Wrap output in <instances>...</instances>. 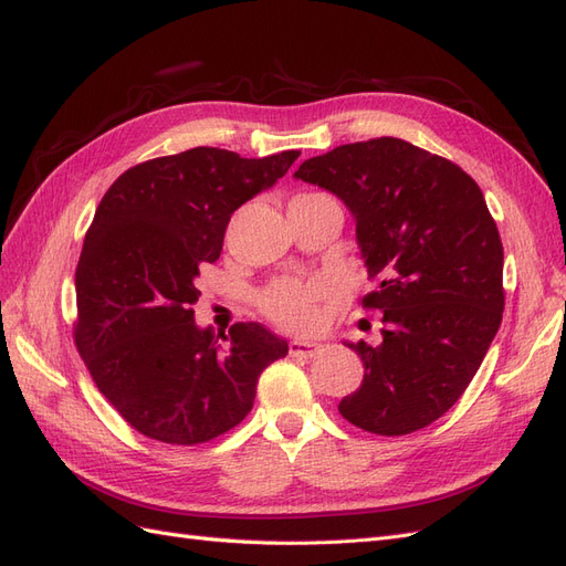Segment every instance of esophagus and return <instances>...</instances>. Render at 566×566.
I'll list each match as a JSON object with an SVG mask.
<instances>
[{"instance_id":"1","label":"esophagus","mask_w":566,"mask_h":566,"mask_svg":"<svg viewBox=\"0 0 566 566\" xmlns=\"http://www.w3.org/2000/svg\"><path fill=\"white\" fill-rule=\"evenodd\" d=\"M321 352H323V345H321V342H314V339H293V342H290V354H293V356L312 358Z\"/></svg>"}]
</instances>
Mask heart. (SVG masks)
Masks as SVG:
<instances>
[{
	"label": "heart",
	"instance_id": "obj_1",
	"mask_svg": "<svg viewBox=\"0 0 566 566\" xmlns=\"http://www.w3.org/2000/svg\"><path fill=\"white\" fill-rule=\"evenodd\" d=\"M325 293L323 281H281L262 295V310L287 328H310L316 300Z\"/></svg>",
	"mask_w": 566,
	"mask_h": 566
}]
</instances>
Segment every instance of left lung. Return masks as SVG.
<instances>
[{
    "label": "left lung",
    "mask_w": 566,
    "mask_h": 566,
    "mask_svg": "<svg viewBox=\"0 0 566 566\" xmlns=\"http://www.w3.org/2000/svg\"><path fill=\"white\" fill-rule=\"evenodd\" d=\"M337 196L378 290V345L352 342L364 380L339 413L373 434L422 430L460 399L503 318V243L482 188L394 136L337 146L293 175Z\"/></svg>",
    "instance_id": "obj_1"
}]
</instances>
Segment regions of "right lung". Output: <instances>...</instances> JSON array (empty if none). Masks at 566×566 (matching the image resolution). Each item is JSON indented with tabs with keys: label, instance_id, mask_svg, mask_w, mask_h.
I'll list each match as a JSON object with an SVG mask.
<instances>
[{
	"label": "right lung",
	"instance_id": "1",
	"mask_svg": "<svg viewBox=\"0 0 566 566\" xmlns=\"http://www.w3.org/2000/svg\"><path fill=\"white\" fill-rule=\"evenodd\" d=\"M297 158L200 146L127 169L98 202L75 271V342L136 432L177 447L229 432L250 413L262 370L287 354L260 323L200 328L191 306L231 214Z\"/></svg>",
	"mask_w": 566,
	"mask_h": 566
}]
</instances>
